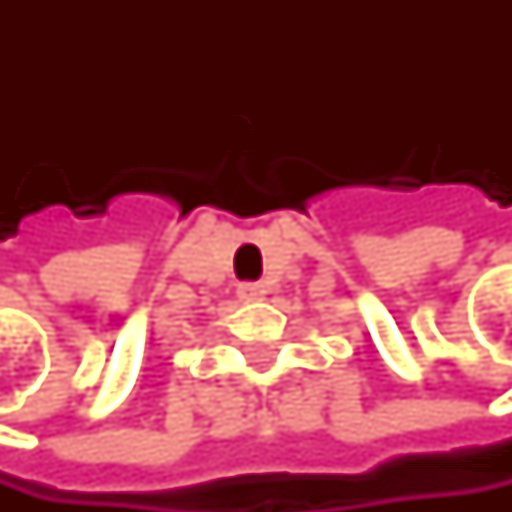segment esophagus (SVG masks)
Instances as JSON below:
<instances>
[{"instance_id": "esophagus-1", "label": "esophagus", "mask_w": 512, "mask_h": 512, "mask_svg": "<svg viewBox=\"0 0 512 512\" xmlns=\"http://www.w3.org/2000/svg\"><path fill=\"white\" fill-rule=\"evenodd\" d=\"M264 294H267V288L258 285V282H242L239 285V298L242 301H264Z\"/></svg>"}]
</instances>
